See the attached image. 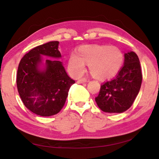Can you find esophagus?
<instances>
[{"instance_id": "1", "label": "esophagus", "mask_w": 159, "mask_h": 159, "mask_svg": "<svg viewBox=\"0 0 159 159\" xmlns=\"http://www.w3.org/2000/svg\"><path fill=\"white\" fill-rule=\"evenodd\" d=\"M86 82H87V79H86V78H81V79H79L78 81V84H84V83H86Z\"/></svg>"}]
</instances>
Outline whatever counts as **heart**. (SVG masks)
Listing matches in <instances>:
<instances>
[{
	"label": "heart",
	"mask_w": 159,
	"mask_h": 159,
	"mask_svg": "<svg viewBox=\"0 0 159 159\" xmlns=\"http://www.w3.org/2000/svg\"><path fill=\"white\" fill-rule=\"evenodd\" d=\"M124 56L122 51L109 45H85L78 48L70 56L68 68L73 75L78 77L89 65V72L98 80H106L115 76L121 68Z\"/></svg>",
	"instance_id": "1"
}]
</instances>
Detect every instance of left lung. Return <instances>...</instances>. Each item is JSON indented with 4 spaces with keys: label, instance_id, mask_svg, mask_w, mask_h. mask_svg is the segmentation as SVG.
Masks as SVG:
<instances>
[{
    "label": "left lung",
    "instance_id": "8db88e82",
    "mask_svg": "<svg viewBox=\"0 0 159 159\" xmlns=\"http://www.w3.org/2000/svg\"><path fill=\"white\" fill-rule=\"evenodd\" d=\"M116 78L101 85L95 97L97 106L105 113H123L132 106L140 89L143 75L137 55L124 54V62Z\"/></svg>",
    "mask_w": 159,
    "mask_h": 159
}]
</instances>
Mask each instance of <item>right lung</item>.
Wrapping results in <instances>:
<instances>
[{"label": "right lung", "instance_id": "1", "mask_svg": "<svg viewBox=\"0 0 159 159\" xmlns=\"http://www.w3.org/2000/svg\"><path fill=\"white\" fill-rule=\"evenodd\" d=\"M58 45L59 41H50L38 46L25 54L19 64L16 75L19 94L25 106L41 116L58 113L65 105L70 88L75 83L60 61L46 60L45 70L39 68L41 55L61 57Z\"/></svg>", "mask_w": 159, "mask_h": 159}]
</instances>
